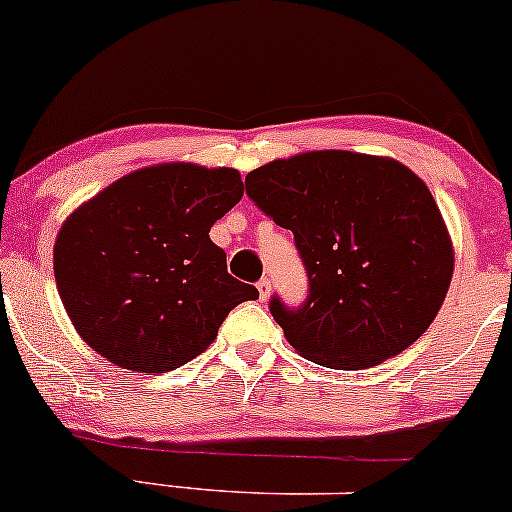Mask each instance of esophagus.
<instances>
[{
	"label": "esophagus",
	"mask_w": 512,
	"mask_h": 512,
	"mask_svg": "<svg viewBox=\"0 0 512 512\" xmlns=\"http://www.w3.org/2000/svg\"><path fill=\"white\" fill-rule=\"evenodd\" d=\"M257 291H260V298L262 300H267L269 298V291H272V281H269V279L257 281Z\"/></svg>",
	"instance_id": "34e87169"
}]
</instances>
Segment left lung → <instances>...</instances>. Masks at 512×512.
Returning <instances> with one entry per match:
<instances>
[{"label":"left lung","mask_w":512,"mask_h":512,"mask_svg":"<svg viewBox=\"0 0 512 512\" xmlns=\"http://www.w3.org/2000/svg\"><path fill=\"white\" fill-rule=\"evenodd\" d=\"M245 193L293 231L310 293L272 298L286 341L331 369H365L403 353L441 310L453 243L432 193L391 157L303 152L245 176Z\"/></svg>","instance_id":"left-lung-1"}]
</instances>
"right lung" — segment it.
<instances>
[{
	"instance_id": "obj_1",
	"label": "right lung",
	"mask_w": 512,
	"mask_h": 512,
	"mask_svg": "<svg viewBox=\"0 0 512 512\" xmlns=\"http://www.w3.org/2000/svg\"><path fill=\"white\" fill-rule=\"evenodd\" d=\"M243 197L236 169L171 162L80 205L54 243V279L78 336L123 369L162 374L205 353L255 286L226 272L209 229Z\"/></svg>"
}]
</instances>
